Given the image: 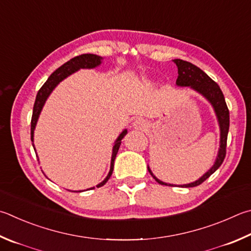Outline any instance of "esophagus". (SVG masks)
Masks as SVG:
<instances>
[{"label":"esophagus","mask_w":251,"mask_h":251,"mask_svg":"<svg viewBox=\"0 0 251 251\" xmlns=\"http://www.w3.org/2000/svg\"><path fill=\"white\" fill-rule=\"evenodd\" d=\"M147 122H146L144 118H137V120H135L133 123V128L134 129H137V130H144L146 129V127H147Z\"/></svg>","instance_id":"34e87169"}]
</instances>
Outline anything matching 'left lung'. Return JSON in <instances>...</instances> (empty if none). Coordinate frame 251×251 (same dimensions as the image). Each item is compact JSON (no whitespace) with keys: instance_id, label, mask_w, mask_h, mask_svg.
<instances>
[{"instance_id":"8db88e82","label":"left lung","mask_w":251,"mask_h":251,"mask_svg":"<svg viewBox=\"0 0 251 251\" xmlns=\"http://www.w3.org/2000/svg\"><path fill=\"white\" fill-rule=\"evenodd\" d=\"M173 62L176 63L177 67V79L176 84L177 86H190L191 89L197 91L198 93L202 94L203 97L211 103V105L214 108V112L216 114L218 125H220L221 130V140H220V149H218V153L216 157V160L214 162L213 167L209 169L205 175H203L199 180L191 182L188 184H170L162 182L161 180L157 179L153 176V173L148 167V171L152 177L156 180L159 184L161 185H168V186H181V188H193V186H198L211 176L214 172H215L218 168L224 161L226 156V145H227V135H228L229 129V111L228 107L226 105L224 94H223L222 90L216 82H214L209 76L205 74L203 70L200 69L199 67L194 66L193 63L181 60V59H175Z\"/></svg>"}]
</instances>
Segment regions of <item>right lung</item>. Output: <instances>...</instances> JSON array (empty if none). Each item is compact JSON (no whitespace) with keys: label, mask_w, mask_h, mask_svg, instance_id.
<instances>
[{"label":"right lung","mask_w":251,"mask_h":251,"mask_svg":"<svg viewBox=\"0 0 251 251\" xmlns=\"http://www.w3.org/2000/svg\"><path fill=\"white\" fill-rule=\"evenodd\" d=\"M101 62H102V57L97 56V54H92V53L80 54V56H76L75 58L70 59V60L67 61L66 63H63L61 67H59L56 71H53L52 74L50 75L48 80L45 82L44 85L38 91L37 97H36V101L34 104L33 116H31V123H30V139H31V141H33V147H34V130H35L36 124H37L38 117L40 115V112H42V110H43V106L45 105V102H46V100L49 97V94L52 92V90L56 88V86L60 83L63 79H66L67 76L71 75L72 74H75V72H76L80 69H93V68L101 65ZM126 134H127V129H124L122 131V134L118 136L117 139L115 140V144H114V146H113L110 172H108V175L105 179H104L101 183H99L97 185L98 188H100V186H103L111 177L113 169H114V160H115L117 151H118V149H120L122 139L124 138V136ZM34 149H35V147H34ZM92 189H94V188H90V190H92ZM79 192H81V191H79Z\"/></svg>","instance_id":"right-lung-1"}]
</instances>
